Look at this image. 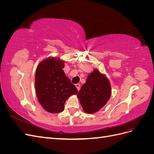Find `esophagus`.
I'll use <instances>...</instances> for the list:
<instances>
[{
  "instance_id": "1",
  "label": "esophagus",
  "mask_w": 154,
  "mask_h": 154,
  "mask_svg": "<svg viewBox=\"0 0 154 154\" xmlns=\"http://www.w3.org/2000/svg\"><path fill=\"white\" fill-rule=\"evenodd\" d=\"M75 86H76V88L78 89V91H79V90L80 89V84H78V83H77V84L75 85Z\"/></svg>"
}]
</instances>
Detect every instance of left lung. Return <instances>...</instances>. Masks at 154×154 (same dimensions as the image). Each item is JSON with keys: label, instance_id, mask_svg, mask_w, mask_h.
I'll return each mask as SVG.
<instances>
[{"label": "left lung", "instance_id": "8db88e82", "mask_svg": "<svg viewBox=\"0 0 154 154\" xmlns=\"http://www.w3.org/2000/svg\"><path fill=\"white\" fill-rule=\"evenodd\" d=\"M111 96L109 79L97 69L88 74L85 84L78 93V98L85 112L93 114L103 107Z\"/></svg>", "mask_w": 154, "mask_h": 154}]
</instances>
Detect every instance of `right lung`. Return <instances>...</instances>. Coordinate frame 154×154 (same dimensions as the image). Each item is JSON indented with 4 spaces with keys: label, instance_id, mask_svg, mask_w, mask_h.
<instances>
[{
    "label": "right lung",
    "instance_id": "add662e5",
    "mask_svg": "<svg viewBox=\"0 0 154 154\" xmlns=\"http://www.w3.org/2000/svg\"><path fill=\"white\" fill-rule=\"evenodd\" d=\"M65 62L58 57H48L36 67L35 89L40 104L48 112L60 113L69 97L77 94L76 87L66 76Z\"/></svg>",
    "mask_w": 154,
    "mask_h": 154
}]
</instances>
